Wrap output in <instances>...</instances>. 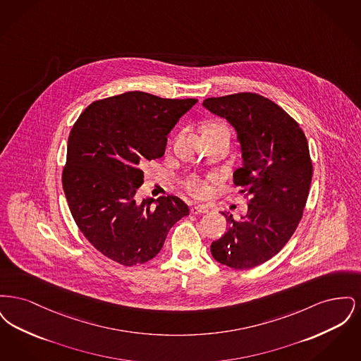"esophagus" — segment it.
I'll return each mask as SVG.
<instances>
[{"instance_id":"esophagus-1","label":"esophagus","mask_w":361,"mask_h":361,"mask_svg":"<svg viewBox=\"0 0 361 361\" xmlns=\"http://www.w3.org/2000/svg\"><path fill=\"white\" fill-rule=\"evenodd\" d=\"M208 212V208L204 206H193L190 207V214L192 215H197V214H206Z\"/></svg>"}]
</instances>
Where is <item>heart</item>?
Listing matches in <instances>:
<instances>
[{"label": "heart", "mask_w": 361, "mask_h": 361, "mask_svg": "<svg viewBox=\"0 0 361 361\" xmlns=\"http://www.w3.org/2000/svg\"><path fill=\"white\" fill-rule=\"evenodd\" d=\"M212 131H226V133H228L227 128L221 123H211V124H208L206 130H204V133H212ZM183 185H184V188L190 192L192 195H195V196L200 197V196L206 195L207 183L204 180H202L200 177H197V176H189L183 181Z\"/></svg>", "instance_id": "heart-1"}]
</instances>
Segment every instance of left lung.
Returning a JSON list of instances; mask_svg holds the SVG:
<instances>
[{"mask_svg":"<svg viewBox=\"0 0 361 361\" xmlns=\"http://www.w3.org/2000/svg\"><path fill=\"white\" fill-rule=\"evenodd\" d=\"M203 105L237 131L242 166L234 185L249 197L247 214L211 243V255L234 269H250L277 255L302 219L312 177L309 143L298 121L272 100L250 92L211 97Z\"/></svg>","mask_w":361,"mask_h":361,"instance_id":"left-lung-1","label":"left lung"}]
</instances>
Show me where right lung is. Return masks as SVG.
<instances>
[{
  "label": "right lung",
  "instance_id": "1",
  "mask_svg": "<svg viewBox=\"0 0 361 361\" xmlns=\"http://www.w3.org/2000/svg\"><path fill=\"white\" fill-rule=\"evenodd\" d=\"M196 103L126 92L90 104L74 123L62 185L74 222L105 257L124 267L147 262L189 215L177 196L137 204L135 195L143 165L164 155L166 135Z\"/></svg>",
  "mask_w": 361,
  "mask_h": 361
}]
</instances>
